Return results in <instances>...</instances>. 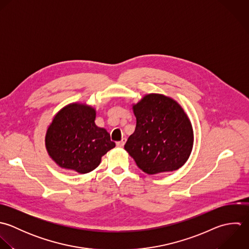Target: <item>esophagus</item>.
I'll use <instances>...</instances> for the list:
<instances>
[{"mask_svg":"<svg viewBox=\"0 0 249 249\" xmlns=\"http://www.w3.org/2000/svg\"><path fill=\"white\" fill-rule=\"evenodd\" d=\"M125 142H126V139H122L120 142H116V145H117L118 147H123L124 144H125Z\"/></svg>","mask_w":249,"mask_h":249,"instance_id":"obj_1","label":"esophagus"}]
</instances>
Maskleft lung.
<instances>
[{
  "mask_svg": "<svg viewBox=\"0 0 249 249\" xmlns=\"http://www.w3.org/2000/svg\"><path fill=\"white\" fill-rule=\"evenodd\" d=\"M133 110L136 129L124 148L137 166L148 175L183 166L192 150L193 130L182 107L169 97L149 94Z\"/></svg>",
  "mask_w": 249,
  "mask_h": 249,
  "instance_id": "8db88e82",
  "label": "left lung"
}]
</instances>
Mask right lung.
I'll use <instances>...</instances> for the list:
<instances>
[{
	"label": "right lung",
	"mask_w": 249,
	"mask_h": 249,
	"mask_svg": "<svg viewBox=\"0 0 249 249\" xmlns=\"http://www.w3.org/2000/svg\"><path fill=\"white\" fill-rule=\"evenodd\" d=\"M95 118V109L80 104L69 105L55 115L46 133L45 145L60 167L87 174L115 146L107 130L96 126Z\"/></svg>",
	"instance_id": "add662e5"
}]
</instances>
